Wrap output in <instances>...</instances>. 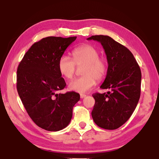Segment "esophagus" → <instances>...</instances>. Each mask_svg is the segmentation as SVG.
I'll use <instances>...</instances> for the list:
<instances>
[{
  "label": "esophagus",
  "mask_w": 159,
  "mask_h": 159,
  "mask_svg": "<svg viewBox=\"0 0 159 159\" xmlns=\"http://www.w3.org/2000/svg\"><path fill=\"white\" fill-rule=\"evenodd\" d=\"M85 96H86V95H85V94H80V98H81V99L84 98Z\"/></svg>",
  "instance_id": "esophagus-1"
}]
</instances>
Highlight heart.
<instances>
[{
  "instance_id": "1",
  "label": "heart",
  "mask_w": 159,
  "mask_h": 159,
  "mask_svg": "<svg viewBox=\"0 0 159 159\" xmlns=\"http://www.w3.org/2000/svg\"><path fill=\"white\" fill-rule=\"evenodd\" d=\"M73 59L69 56H61L58 61L60 74L67 79L74 77L76 66H84L82 70L83 76L77 78L69 83V90L78 93H85L95 85L97 80H101L106 76L107 62L105 59L99 57V52L93 45L85 44L72 51Z\"/></svg>"
}]
</instances>
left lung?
<instances>
[{"instance_id":"left-lung-1","label":"left lung","mask_w":159,"mask_h":159,"mask_svg":"<svg viewBox=\"0 0 159 159\" xmlns=\"http://www.w3.org/2000/svg\"><path fill=\"white\" fill-rule=\"evenodd\" d=\"M99 42L107 55L108 69L100 88L107 93H95L92 117L99 127L115 130L127 121L135 109L141 88V70L132 52L112 38L103 35L87 39Z\"/></svg>"}]
</instances>
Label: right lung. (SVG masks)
<instances>
[{
    "label": "right lung",
    "instance_id": "right-lung-1",
    "mask_svg": "<svg viewBox=\"0 0 159 159\" xmlns=\"http://www.w3.org/2000/svg\"><path fill=\"white\" fill-rule=\"evenodd\" d=\"M76 36H49L35 43L26 52L17 71L19 96L32 120L48 131H59L69 124L80 95L58 93L66 86L58 61Z\"/></svg>",
    "mask_w": 159,
    "mask_h": 159
}]
</instances>
